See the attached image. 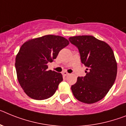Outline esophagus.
<instances>
[{
	"label": "esophagus",
	"instance_id": "esophagus-1",
	"mask_svg": "<svg viewBox=\"0 0 126 126\" xmlns=\"http://www.w3.org/2000/svg\"><path fill=\"white\" fill-rule=\"evenodd\" d=\"M63 75H64V76H68V75H69V74H68V72H66V71H64V72H63Z\"/></svg>",
	"mask_w": 126,
	"mask_h": 126
}]
</instances>
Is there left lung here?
<instances>
[{"label":"left lung","mask_w":126,"mask_h":126,"mask_svg":"<svg viewBox=\"0 0 126 126\" xmlns=\"http://www.w3.org/2000/svg\"><path fill=\"white\" fill-rule=\"evenodd\" d=\"M70 43L78 48L80 60L86 66V76L79 77L71 89L79 101L91 104L106 96L115 80L117 64L109 44L93 36L70 37Z\"/></svg>","instance_id":"1"}]
</instances>
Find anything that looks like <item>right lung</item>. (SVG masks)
Segmentation results:
<instances>
[{"label": "right lung", "mask_w": 126, "mask_h": 126, "mask_svg": "<svg viewBox=\"0 0 126 126\" xmlns=\"http://www.w3.org/2000/svg\"><path fill=\"white\" fill-rule=\"evenodd\" d=\"M69 42L61 36L47 35L31 39L21 46L16 57L18 82L29 97L37 100L50 98L63 80L61 73L48 70L51 63Z\"/></svg>", "instance_id": "add662e5"}]
</instances>
